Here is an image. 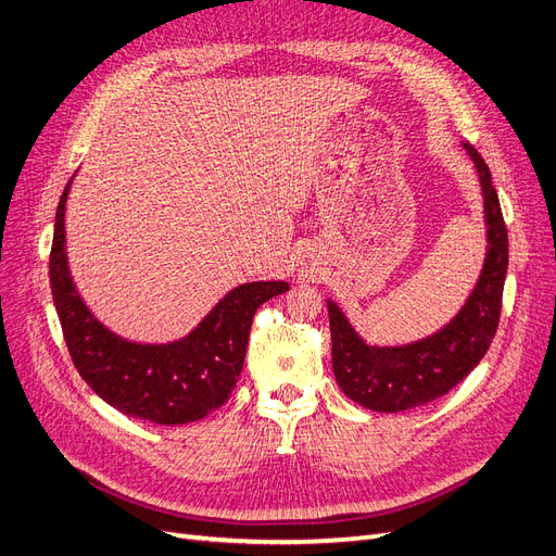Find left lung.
<instances>
[{"instance_id": "left-lung-1", "label": "left lung", "mask_w": 556, "mask_h": 556, "mask_svg": "<svg viewBox=\"0 0 556 556\" xmlns=\"http://www.w3.org/2000/svg\"><path fill=\"white\" fill-rule=\"evenodd\" d=\"M476 162L484 197L486 257L473 294L439 333L410 345H366L343 311L327 301L331 327V366L345 396L378 413H401L447 394L490 350L498 327L503 282L508 271V231L490 166L473 146L464 143Z\"/></svg>"}]
</instances>
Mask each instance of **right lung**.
<instances>
[{
  "label": "right lung",
  "mask_w": 556,
  "mask_h": 556,
  "mask_svg": "<svg viewBox=\"0 0 556 556\" xmlns=\"http://www.w3.org/2000/svg\"><path fill=\"white\" fill-rule=\"evenodd\" d=\"M55 213L50 290L74 366L94 394L121 413L153 425H188L220 408L241 376L252 315L288 282H245L231 290L185 339L162 345L131 343L109 331L74 288L64 248V204Z\"/></svg>",
  "instance_id": "right-lung-1"
}]
</instances>
